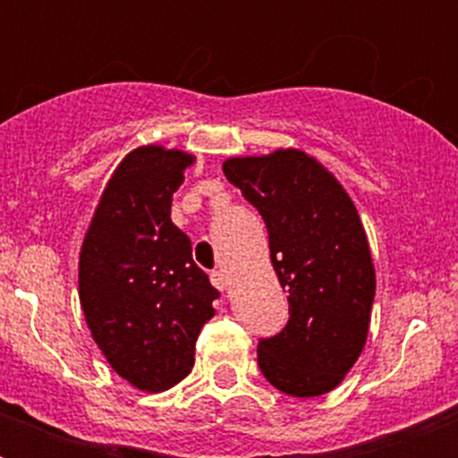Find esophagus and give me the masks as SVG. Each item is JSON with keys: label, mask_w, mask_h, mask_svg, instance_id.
<instances>
[{"label": "esophagus", "mask_w": 458, "mask_h": 458, "mask_svg": "<svg viewBox=\"0 0 458 458\" xmlns=\"http://www.w3.org/2000/svg\"><path fill=\"white\" fill-rule=\"evenodd\" d=\"M211 283H214V287H218V290H228L230 285V278H228V273L223 271V268H218V271L211 273Z\"/></svg>", "instance_id": "34e87169"}]
</instances>
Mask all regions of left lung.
<instances>
[{
  "mask_svg": "<svg viewBox=\"0 0 458 458\" xmlns=\"http://www.w3.org/2000/svg\"><path fill=\"white\" fill-rule=\"evenodd\" d=\"M223 173L264 218L290 301L287 326L259 340V369L285 394H326L361 354L376 297L356 207L318 161L297 149L228 158Z\"/></svg>",
  "mask_w": 458,
  "mask_h": 458,
  "instance_id": "obj_1",
  "label": "left lung"
}]
</instances>
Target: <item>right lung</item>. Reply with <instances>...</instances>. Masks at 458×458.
<instances>
[{
	"label": "right lung",
	"instance_id": "right-lung-1",
	"mask_svg": "<svg viewBox=\"0 0 458 458\" xmlns=\"http://www.w3.org/2000/svg\"><path fill=\"white\" fill-rule=\"evenodd\" d=\"M194 158L140 147L111 175L81 251V304L118 376L140 390L180 383L218 290L192 261L190 237L171 223L173 192Z\"/></svg>",
	"mask_w": 458,
	"mask_h": 458
}]
</instances>
